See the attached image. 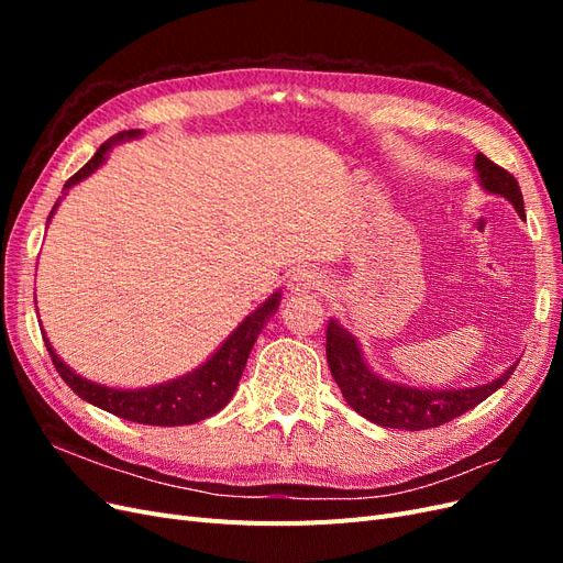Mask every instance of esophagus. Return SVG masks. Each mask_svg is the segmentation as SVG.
<instances>
[{
	"label": "esophagus",
	"mask_w": 563,
	"mask_h": 563,
	"mask_svg": "<svg viewBox=\"0 0 563 563\" xmlns=\"http://www.w3.org/2000/svg\"><path fill=\"white\" fill-rule=\"evenodd\" d=\"M321 284H323V277L312 267H300L294 272L291 279H288V288H291V294L319 291Z\"/></svg>",
	"instance_id": "obj_1"
}]
</instances>
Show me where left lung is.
<instances>
[{
  "label": "left lung",
  "instance_id": "obj_1",
  "mask_svg": "<svg viewBox=\"0 0 563 563\" xmlns=\"http://www.w3.org/2000/svg\"><path fill=\"white\" fill-rule=\"evenodd\" d=\"M474 168L484 190L490 195L505 197L517 209L519 218L526 220L523 197L517 178L498 164H493L488 157L482 155V152L474 157ZM327 360L333 380L338 383L345 401L356 413L380 424V428L408 432L439 428V424L467 413L470 408L482 404L486 397L493 395V391L500 389L519 364L515 362L505 373H500L496 380L476 387H411L378 376L364 360L360 340H356L338 319H331L327 327Z\"/></svg>",
  "mask_w": 563,
  "mask_h": 563
}]
</instances>
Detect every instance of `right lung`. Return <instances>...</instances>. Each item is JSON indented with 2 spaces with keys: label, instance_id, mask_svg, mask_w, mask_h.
Here are the masks:
<instances>
[{
  "label": "right lung",
  "instance_id": "add662e5",
  "mask_svg": "<svg viewBox=\"0 0 563 563\" xmlns=\"http://www.w3.org/2000/svg\"><path fill=\"white\" fill-rule=\"evenodd\" d=\"M143 131L141 129H131L112 135L108 143L98 147L96 155L84 164L79 172L65 183L63 190L67 192L73 185L81 183L84 178H89L98 166H103L108 159V152L117 145L131 139H141ZM60 199L56 201V207L51 209V216L56 213ZM48 216V220H51ZM282 300V291L272 294L258 310H253L240 327H236L228 338L225 343L220 345L207 362L197 366L195 371L185 373L180 378H174L168 383H159L152 387H139V389H122V387H108L93 380H87L79 373H75L70 366H67L56 350L51 347L46 333L44 343L51 354V362H54L56 371L60 373V378L73 387L77 397L84 401H89L103 411L124 418L131 422H141V424H162V428H178V424H192L199 420H207L213 413H218L220 408H225L228 401L232 399L236 385L242 380V373L246 366L249 354L253 350V343L258 340L261 331L265 329V323L269 317L277 312Z\"/></svg>",
  "mask_w": 563,
  "mask_h": 563
}]
</instances>
